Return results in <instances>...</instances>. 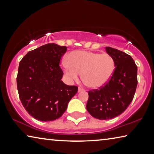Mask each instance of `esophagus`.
<instances>
[{
	"mask_svg": "<svg viewBox=\"0 0 154 154\" xmlns=\"http://www.w3.org/2000/svg\"><path fill=\"white\" fill-rule=\"evenodd\" d=\"M83 90H83L82 88H80V87H79V88H78V92H82V91H83Z\"/></svg>",
	"mask_w": 154,
	"mask_h": 154,
	"instance_id": "obj_1",
	"label": "esophagus"
}]
</instances>
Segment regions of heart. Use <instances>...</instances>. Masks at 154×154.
Returning <instances> with one entry per match:
<instances>
[{
	"label": "heart",
	"instance_id": "b5f03b06",
	"mask_svg": "<svg viewBox=\"0 0 154 154\" xmlns=\"http://www.w3.org/2000/svg\"><path fill=\"white\" fill-rule=\"evenodd\" d=\"M68 65L63 63L64 72L71 80H77L82 73L83 82L88 87L98 88L105 85L113 74L115 61L110 54L76 51L68 57Z\"/></svg>",
	"mask_w": 154,
	"mask_h": 154
}]
</instances>
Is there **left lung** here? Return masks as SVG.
<instances>
[{"label": "left lung", "instance_id": "8db88e82", "mask_svg": "<svg viewBox=\"0 0 154 154\" xmlns=\"http://www.w3.org/2000/svg\"><path fill=\"white\" fill-rule=\"evenodd\" d=\"M113 57L115 70L105 85L88 91L86 109L94 118L102 120L118 116L126 110L134 98L137 86V66L128 54L106 47Z\"/></svg>", "mask_w": 154, "mask_h": 154}]
</instances>
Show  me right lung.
<instances>
[{
    "mask_svg": "<svg viewBox=\"0 0 154 154\" xmlns=\"http://www.w3.org/2000/svg\"><path fill=\"white\" fill-rule=\"evenodd\" d=\"M67 48L48 43L28 52L19 64L17 87L20 99L31 116L43 122L54 121L63 115L78 87L61 79L60 66Z\"/></svg>",
    "mask_w": 154,
    "mask_h": 154,
    "instance_id": "1",
    "label": "right lung"
}]
</instances>
